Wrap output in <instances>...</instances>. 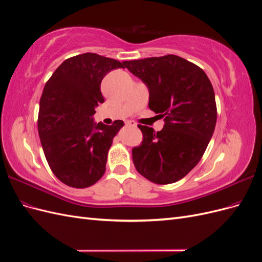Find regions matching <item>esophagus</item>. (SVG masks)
Wrapping results in <instances>:
<instances>
[{
	"instance_id": "obj_1",
	"label": "esophagus",
	"mask_w": 262,
	"mask_h": 262,
	"mask_svg": "<svg viewBox=\"0 0 262 262\" xmlns=\"http://www.w3.org/2000/svg\"><path fill=\"white\" fill-rule=\"evenodd\" d=\"M125 125H126V126H132V128H136L137 123H134V122H132V121H126V122H125Z\"/></svg>"
}]
</instances>
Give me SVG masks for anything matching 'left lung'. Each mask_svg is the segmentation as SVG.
<instances>
[{"instance_id": "1", "label": "left lung", "mask_w": 262, "mask_h": 262, "mask_svg": "<svg viewBox=\"0 0 262 262\" xmlns=\"http://www.w3.org/2000/svg\"><path fill=\"white\" fill-rule=\"evenodd\" d=\"M124 66L146 84L148 107L165 121L157 132L138 125L143 140L132 148L134 166L154 184H172L195 167L213 136L217 117L213 86L201 68L175 54Z\"/></svg>"}]
</instances>
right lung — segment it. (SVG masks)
Instances as JSON below:
<instances>
[{"label":"right lung","mask_w":262,"mask_h":262,"mask_svg":"<svg viewBox=\"0 0 262 262\" xmlns=\"http://www.w3.org/2000/svg\"><path fill=\"white\" fill-rule=\"evenodd\" d=\"M124 62L96 53L67 59L46 83L38 115V132L52 172L67 186L91 187L106 170L108 150L122 120L94 123L95 107L105 101L100 84Z\"/></svg>","instance_id":"obj_1"}]
</instances>
